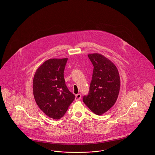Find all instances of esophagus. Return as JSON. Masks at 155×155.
Segmentation results:
<instances>
[{
    "instance_id": "esophagus-1",
    "label": "esophagus",
    "mask_w": 155,
    "mask_h": 155,
    "mask_svg": "<svg viewBox=\"0 0 155 155\" xmlns=\"http://www.w3.org/2000/svg\"><path fill=\"white\" fill-rule=\"evenodd\" d=\"M81 94H77L76 95H75V101H78V100H80V99H81Z\"/></svg>"
}]
</instances>
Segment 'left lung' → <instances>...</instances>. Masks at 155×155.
Returning a JSON list of instances; mask_svg holds the SVG:
<instances>
[{
    "label": "left lung",
    "mask_w": 155,
    "mask_h": 155,
    "mask_svg": "<svg viewBox=\"0 0 155 155\" xmlns=\"http://www.w3.org/2000/svg\"><path fill=\"white\" fill-rule=\"evenodd\" d=\"M94 71L89 92L83 102L97 115H102L115 104L120 88L118 70L109 59L99 53L88 54Z\"/></svg>",
    "instance_id": "8db88e82"
}]
</instances>
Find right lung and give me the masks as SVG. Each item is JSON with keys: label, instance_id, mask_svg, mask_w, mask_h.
Returning <instances> with one entry per match:
<instances>
[{"label": "right lung", "instance_id": "obj_1", "mask_svg": "<svg viewBox=\"0 0 155 155\" xmlns=\"http://www.w3.org/2000/svg\"><path fill=\"white\" fill-rule=\"evenodd\" d=\"M67 58L51 59L37 69L33 94L37 105L50 118L58 120L66 113L75 96L67 88L64 71Z\"/></svg>", "mask_w": 155, "mask_h": 155}]
</instances>
